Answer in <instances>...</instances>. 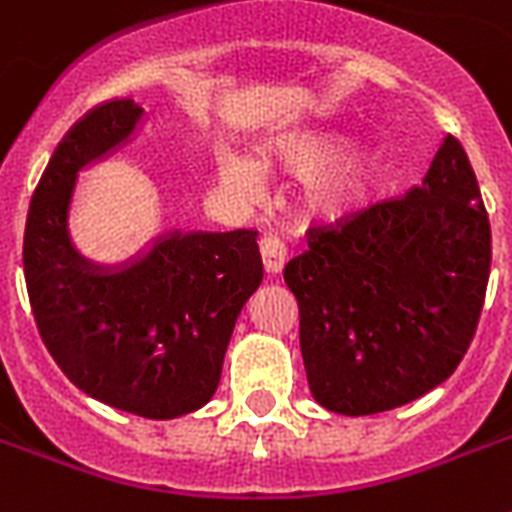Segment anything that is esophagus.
<instances>
[{"label":"esophagus","instance_id":"34e87169","mask_svg":"<svg viewBox=\"0 0 512 512\" xmlns=\"http://www.w3.org/2000/svg\"><path fill=\"white\" fill-rule=\"evenodd\" d=\"M260 252H263V263H265V271L268 273H281L284 263H287V247H284V241L279 236H263L260 239Z\"/></svg>","mask_w":512,"mask_h":512}]
</instances>
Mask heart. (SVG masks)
I'll use <instances>...</instances> for the list:
<instances>
[{"label": "heart", "mask_w": 512, "mask_h": 512, "mask_svg": "<svg viewBox=\"0 0 512 512\" xmlns=\"http://www.w3.org/2000/svg\"><path fill=\"white\" fill-rule=\"evenodd\" d=\"M348 138L324 127H297L276 132L255 146V164L263 170L305 177L300 204L303 212L321 220H337L361 207L377 177V162L369 154H348ZM255 164L241 156L217 159V177L231 188H244L257 180Z\"/></svg>", "instance_id": "b5f03b06"}]
</instances>
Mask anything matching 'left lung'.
Instances as JSON below:
<instances>
[{"label": "left lung", "mask_w": 512, "mask_h": 512, "mask_svg": "<svg viewBox=\"0 0 512 512\" xmlns=\"http://www.w3.org/2000/svg\"><path fill=\"white\" fill-rule=\"evenodd\" d=\"M492 231L476 172L446 135L422 185L311 228L284 281L300 305L313 398L348 417L404 406L452 377L476 335Z\"/></svg>", "instance_id": "8db88e82"}]
</instances>
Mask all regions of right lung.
Instances as JSON below:
<instances>
[{"instance_id": "right-lung-1", "label": "right lung", "mask_w": 512, "mask_h": 512, "mask_svg": "<svg viewBox=\"0 0 512 512\" xmlns=\"http://www.w3.org/2000/svg\"><path fill=\"white\" fill-rule=\"evenodd\" d=\"M143 106L108 100L68 130L28 209L23 271L44 345L68 380L122 412L172 420L215 396L225 348L263 281L257 231H170L100 265L71 241L76 177L132 138Z\"/></svg>"}]
</instances>
